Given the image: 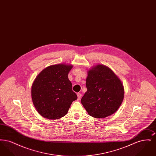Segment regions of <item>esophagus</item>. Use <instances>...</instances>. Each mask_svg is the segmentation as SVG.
<instances>
[{"label":"esophagus","mask_w":156,"mask_h":156,"mask_svg":"<svg viewBox=\"0 0 156 156\" xmlns=\"http://www.w3.org/2000/svg\"><path fill=\"white\" fill-rule=\"evenodd\" d=\"M77 96H78V100H80L82 97L81 94H80V93H78V94H77Z\"/></svg>","instance_id":"esophagus-1"}]
</instances>
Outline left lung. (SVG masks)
<instances>
[{"label": "left lung", "instance_id": "left-lung-1", "mask_svg": "<svg viewBox=\"0 0 156 156\" xmlns=\"http://www.w3.org/2000/svg\"><path fill=\"white\" fill-rule=\"evenodd\" d=\"M87 91L81 104L90 116L108 117L119 109L124 98V88L119 78L109 67L98 64L88 71Z\"/></svg>", "mask_w": 156, "mask_h": 156}]
</instances>
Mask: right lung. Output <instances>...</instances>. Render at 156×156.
I'll use <instances>...</instances> for the list:
<instances>
[{
  "label": "right lung",
  "instance_id": "add662e5",
  "mask_svg": "<svg viewBox=\"0 0 156 156\" xmlns=\"http://www.w3.org/2000/svg\"><path fill=\"white\" fill-rule=\"evenodd\" d=\"M73 66H50L37 75L31 87L33 103L37 112L48 119H58L67 115L77 95L73 90L68 74Z\"/></svg>",
  "mask_w": 156,
  "mask_h": 156
}]
</instances>
